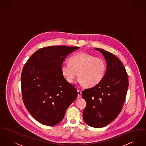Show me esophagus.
Masks as SVG:
<instances>
[{
    "label": "esophagus",
    "mask_w": 146,
    "mask_h": 146,
    "mask_svg": "<svg viewBox=\"0 0 146 146\" xmlns=\"http://www.w3.org/2000/svg\"><path fill=\"white\" fill-rule=\"evenodd\" d=\"M77 93L78 98H81V97H82V92H81V91H80L79 90H78Z\"/></svg>",
    "instance_id": "1"
}]
</instances>
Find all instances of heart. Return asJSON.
Masks as SVG:
<instances>
[{"mask_svg": "<svg viewBox=\"0 0 146 146\" xmlns=\"http://www.w3.org/2000/svg\"><path fill=\"white\" fill-rule=\"evenodd\" d=\"M68 62L61 66L63 77L68 83H72L78 73V82L86 88L93 87L100 83L106 71V63L103 58L85 52L73 55Z\"/></svg>", "mask_w": 146, "mask_h": 146, "instance_id": "heart-1", "label": "heart"}]
</instances>
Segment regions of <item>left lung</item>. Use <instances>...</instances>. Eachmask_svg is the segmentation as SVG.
I'll return each mask as SVG.
<instances>
[{
    "mask_svg": "<svg viewBox=\"0 0 146 146\" xmlns=\"http://www.w3.org/2000/svg\"><path fill=\"white\" fill-rule=\"evenodd\" d=\"M106 61V71L100 83L82 92L86 106L83 112L86 123L94 128L103 127L115 120L122 109L129 86L125 67L114 54L95 48Z\"/></svg>",
    "mask_w": 146,
    "mask_h": 146,
    "instance_id": "obj_1",
    "label": "left lung"
}]
</instances>
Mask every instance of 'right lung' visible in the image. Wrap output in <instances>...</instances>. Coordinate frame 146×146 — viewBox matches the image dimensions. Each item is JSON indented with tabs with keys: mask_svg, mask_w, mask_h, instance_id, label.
<instances>
[{
	"mask_svg": "<svg viewBox=\"0 0 146 146\" xmlns=\"http://www.w3.org/2000/svg\"><path fill=\"white\" fill-rule=\"evenodd\" d=\"M79 47L48 46L35 52L25 63L21 77L23 102L35 119L54 126L77 98L74 86L63 76L61 66Z\"/></svg>",
	"mask_w": 146,
	"mask_h": 146,
	"instance_id": "obj_1",
	"label": "right lung"
}]
</instances>
